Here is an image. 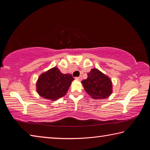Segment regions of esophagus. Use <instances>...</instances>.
Returning <instances> with one entry per match:
<instances>
[{"mask_svg":"<svg viewBox=\"0 0 150 150\" xmlns=\"http://www.w3.org/2000/svg\"><path fill=\"white\" fill-rule=\"evenodd\" d=\"M75 79H77V80H78V81H81V80H82V77H81V76H79V77H76Z\"/></svg>","mask_w":150,"mask_h":150,"instance_id":"obj_1","label":"esophagus"}]
</instances>
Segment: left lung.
<instances>
[{"mask_svg":"<svg viewBox=\"0 0 150 150\" xmlns=\"http://www.w3.org/2000/svg\"><path fill=\"white\" fill-rule=\"evenodd\" d=\"M87 79L81 81L84 89L94 99H105L112 93V83L110 78L96 68L87 73Z\"/></svg>","mask_w":150,"mask_h":150,"instance_id":"8db88e82","label":"left lung"}]
</instances>
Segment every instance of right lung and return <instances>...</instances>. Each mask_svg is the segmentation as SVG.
Listing matches in <instances>:
<instances>
[{"label": "right lung", "mask_w": 150, "mask_h": 150, "mask_svg": "<svg viewBox=\"0 0 150 150\" xmlns=\"http://www.w3.org/2000/svg\"><path fill=\"white\" fill-rule=\"evenodd\" d=\"M73 80L71 74H63L57 67L51 68L39 76L37 93L45 99L56 100L66 95Z\"/></svg>", "instance_id": "add662e5"}]
</instances>
